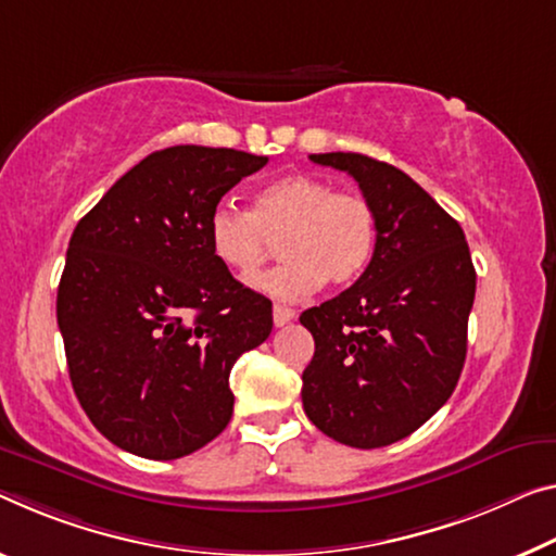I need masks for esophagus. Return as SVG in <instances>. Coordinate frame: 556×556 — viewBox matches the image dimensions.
I'll return each instance as SVG.
<instances>
[{
	"mask_svg": "<svg viewBox=\"0 0 556 556\" xmlns=\"http://www.w3.org/2000/svg\"><path fill=\"white\" fill-rule=\"evenodd\" d=\"M295 318V311L293 307H286V305H273V323H276V328H283L288 326L290 320Z\"/></svg>",
	"mask_w": 556,
	"mask_h": 556,
	"instance_id": "34e87169",
	"label": "esophagus"
}]
</instances>
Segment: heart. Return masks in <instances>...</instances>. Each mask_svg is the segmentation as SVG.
<instances>
[{
	"mask_svg": "<svg viewBox=\"0 0 556 556\" xmlns=\"http://www.w3.org/2000/svg\"><path fill=\"white\" fill-rule=\"evenodd\" d=\"M206 233L213 258L238 278H251L278 241L283 263L255 288L278 301H301L323 283H355L372 261L378 224L361 195L340 193L318 176L288 174L261 186L249 213L218 206Z\"/></svg>",
	"mask_w": 556,
	"mask_h": 556,
	"instance_id": "b5f03b06",
	"label": "heart"
}]
</instances>
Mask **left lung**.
<instances>
[{"label": "left lung", "mask_w": 556, "mask_h": 556, "mask_svg": "<svg viewBox=\"0 0 556 556\" xmlns=\"http://www.w3.org/2000/svg\"><path fill=\"white\" fill-rule=\"evenodd\" d=\"M345 170L378 224L370 266L332 301L307 307L315 353L303 409L357 450L413 434L455 390L467 353L475 266L463 228L403 170L363 153H311Z\"/></svg>", "instance_id": "obj_1"}]
</instances>
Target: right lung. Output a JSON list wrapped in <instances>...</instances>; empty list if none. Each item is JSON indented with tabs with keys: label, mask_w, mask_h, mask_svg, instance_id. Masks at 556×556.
I'll return each instance as SVG.
<instances>
[{
	"label": "right lung",
	"mask_w": 556,
	"mask_h": 556,
	"mask_svg": "<svg viewBox=\"0 0 556 556\" xmlns=\"http://www.w3.org/2000/svg\"><path fill=\"white\" fill-rule=\"evenodd\" d=\"M268 164L236 149L153 151L79 224L56 320L76 397L131 455L178 459L233 415L230 367L270 336L273 305L213 258L218 201Z\"/></svg>",
	"instance_id": "add662e5"
}]
</instances>
